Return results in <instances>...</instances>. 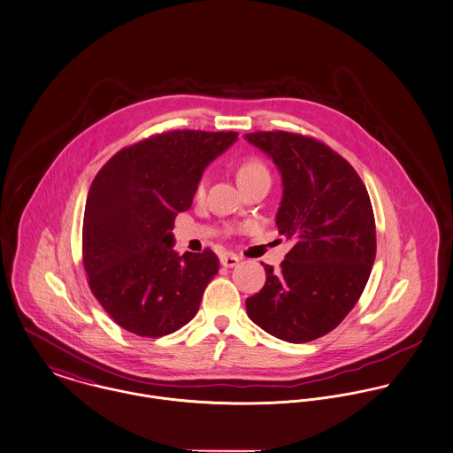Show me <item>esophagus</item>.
I'll list each match as a JSON object with an SVG mask.
<instances>
[{"label": "esophagus", "mask_w": 453, "mask_h": 453, "mask_svg": "<svg viewBox=\"0 0 453 453\" xmlns=\"http://www.w3.org/2000/svg\"><path fill=\"white\" fill-rule=\"evenodd\" d=\"M238 262H240V257L234 255V253H222L220 255V264L224 267H234Z\"/></svg>", "instance_id": "34e87169"}]
</instances>
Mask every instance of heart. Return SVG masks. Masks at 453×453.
<instances>
[{
    "mask_svg": "<svg viewBox=\"0 0 453 453\" xmlns=\"http://www.w3.org/2000/svg\"><path fill=\"white\" fill-rule=\"evenodd\" d=\"M236 175H238V182L242 186V184H247V182H250L253 179H258V177H269V172L258 159L247 157L238 165ZM203 193H204V182L202 180L196 188V195L203 196Z\"/></svg>",
    "mask_w": 453,
    "mask_h": 453,
    "instance_id": "heart-1",
    "label": "heart"
}]
</instances>
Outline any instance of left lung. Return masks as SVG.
<instances>
[{"label":"left lung","mask_w":453,"mask_h":453,"mask_svg":"<svg viewBox=\"0 0 453 453\" xmlns=\"http://www.w3.org/2000/svg\"><path fill=\"white\" fill-rule=\"evenodd\" d=\"M245 139L281 173L280 234L294 242L281 269L264 264L265 285L247 314L276 339L302 344L332 332L361 297L375 260V220L351 165L323 142L288 132Z\"/></svg>","instance_id":"8db88e82"}]
</instances>
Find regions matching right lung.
<instances>
[{
    "mask_svg": "<svg viewBox=\"0 0 453 453\" xmlns=\"http://www.w3.org/2000/svg\"><path fill=\"white\" fill-rule=\"evenodd\" d=\"M236 132L175 130L116 152L85 204L83 265L105 312L139 337L188 325L219 271L211 250H173V220L191 208L204 168Z\"/></svg>",
    "mask_w": 453,
    "mask_h": 453,
    "instance_id": "right-lung-1",
    "label": "right lung"
}]
</instances>
